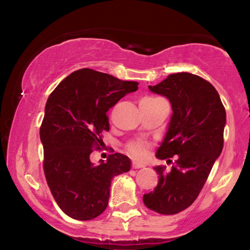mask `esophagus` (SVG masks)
Instances as JSON below:
<instances>
[{"mask_svg":"<svg viewBox=\"0 0 250 250\" xmlns=\"http://www.w3.org/2000/svg\"><path fill=\"white\" fill-rule=\"evenodd\" d=\"M146 165L142 162H139V161H134L133 162V168L134 169H140V168H145Z\"/></svg>","mask_w":250,"mask_h":250,"instance_id":"1","label":"esophagus"}]
</instances>
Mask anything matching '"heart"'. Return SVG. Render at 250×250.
I'll use <instances>...</instances> for the list:
<instances>
[{
  "mask_svg": "<svg viewBox=\"0 0 250 250\" xmlns=\"http://www.w3.org/2000/svg\"><path fill=\"white\" fill-rule=\"evenodd\" d=\"M128 150L129 153L133 154L134 156L136 157H143L146 156V154H147V147H146L143 143H139V142H135V143H131V145H129Z\"/></svg>",
  "mask_w": 250,
  "mask_h": 250,
  "instance_id": "obj_1",
  "label": "heart"
}]
</instances>
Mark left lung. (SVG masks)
Masks as SVG:
<instances>
[{
  "instance_id": "obj_1",
  "label": "left lung",
  "mask_w": 250,
  "mask_h": 250,
  "mask_svg": "<svg viewBox=\"0 0 250 250\" xmlns=\"http://www.w3.org/2000/svg\"><path fill=\"white\" fill-rule=\"evenodd\" d=\"M148 88L167 97L173 109L156 157L167 162L174 155L177 159L170 170L154 167L159 183L143 195V202L156 213L173 215L196 200L221 155L226 110L213 84L194 74H171Z\"/></svg>"
}]
</instances>
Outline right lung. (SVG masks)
Wrapping results in <instances>:
<instances>
[{
    "mask_svg": "<svg viewBox=\"0 0 250 250\" xmlns=\"http://www.w3.org/2000/svg\"><path fill=\"white\" fill-rule=\"evenodd\" d=\"M139 83L122 81L88 68L65 77L48 97L40 139L45 179L59 207L71 219L93 220L108 206L111 180L130 170L125 155H109L107 162L90 161L93 148L103 145L109 130L107 111Z\"/></svg>",
    "mask_w": 250,
    "mask_h": 250,
    "instance_id": "right-lung-1",
    "label": "right lung"
}]
</instances>
